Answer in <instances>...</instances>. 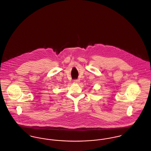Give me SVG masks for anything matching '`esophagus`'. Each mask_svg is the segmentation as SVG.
Returning a JSON list of instances; mask_svg holds the SVG:
<instances>
[{"instance_id":"obj_1","label":"esophagus","mask_w":151,"mask_h":151,"mask_svg":"<svg viewBox=\"0 0 151 151\" xmlns=\"http://www.w3.org/2000/svg\"><path fill=\"white\" fill-rule=\"evenodd\" d=\"M80 82V80H74V83H78Z\"/></svg>"}]
</instances>
